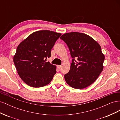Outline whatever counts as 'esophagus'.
<instances>
[{"instance_id":"esophagus-1","label":"esophagus","mask_w":120,"mask_h":120,"mask_svg":"<svg viewBox=\"0 0 120 120\" xmlns=\"http://www.w3.org/2000/svg\"><path fill=\"white\" fill-rule=\"evenodd\" d=\"M57 68H59V69H60V68H61V66H59V65H57Z\"/></svg>"}]
</instances>
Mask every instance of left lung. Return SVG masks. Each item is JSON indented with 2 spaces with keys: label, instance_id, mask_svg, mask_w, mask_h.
<instances>
[{
  "label": "left lung",
  "instance_id": "obj_1",
  "mask_svg": "<svg viewBox=\"0 0 120 120\" xmlns=\"http://www.w3.org/2000/svg\"><path fill=\"white\" fill-rule=\"evenodd\" d=\"M60 38L67 43L72 58L70 70L64 75L66 82L75 89L86 88L103 70L105 56L101 46L89 35L80 32L64 34Z\"/></svg>",
  "mask_w": 120,
  "mask_h": 120
}]
</instances>
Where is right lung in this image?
Here are the masks:
<instances>
[{
  "mask_svg": "<svg viewBox=\"0 0 120 120\" xmlns=\"http://www.w3.org/2000/svg\"><path fill=\"white\" fill-rule=\"evenodd\" d=\"M60 33L43 30L30 34L18 45L13 62L21 79L31 87L39 88L52 81L56 66L46 62Z\"/></svg>",
  "mask_w": 120,
  "mask_h": 120,
  "instance_id": "obj_1",
  "label": "right lung"
}]
</instances>
